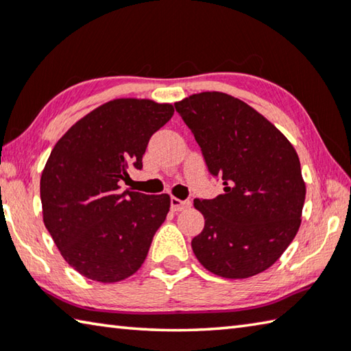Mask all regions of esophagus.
<instances>
[{
    "label": "esophagus",
    "mask_w": 351,
    "mask_h": 351,
    "mask_svg": "<svg viewBox=\"0 0 351 351\" xmlns=\"http://www.w3.org/2000/svg\"><path fill=\"white\" fill-rule=\"evenodd\" d=\"M188 206H191V200H180L177 197H171V210L172 211H182Z\"/></svg>",
    "instance_id": "obj_1"
}]
</instances>
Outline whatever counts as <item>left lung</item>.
I'll list each match as a JSON object with an SVG mask.
<instances>
[{
	"label": "left lung",
	"mask_w": 351,
	"mask_h": 351,
	"mask_svg": "<svg viewBox=\"0 0 351 351\" xmlns=\"http://www.w3.org/2000/svg\"><path fill=\"white\" fill-rule=\"evenodd\" d=\"M223 194L195 199L205 226L191 247L211 273L245 279L265 271L300 226L305 183L290 141L247 103L202 92L174 104Z\"/></svg>",
	"instance_id": "obj_1"
}]
</instances>
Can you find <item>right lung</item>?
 <instances>
[{"mask_svg": "<svg viewBox=\"0 0 351 351\" xmlns=\"http://www.w3.org/2000/svg\"><path fill=\"white\" fill-rule=\"evenodd\" d=\"M174 114L171 104L119 98L78 120L41 174L43 220L61 256L97 282L129 278L145 262L169 211V195L120 191L143 168L149 138Z\"/></svg>", "mask_w": 351, "mask_h": 351, "instance_id": "add662e5", "label": "right lung"}]
</instances>
